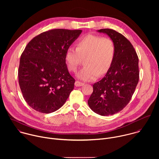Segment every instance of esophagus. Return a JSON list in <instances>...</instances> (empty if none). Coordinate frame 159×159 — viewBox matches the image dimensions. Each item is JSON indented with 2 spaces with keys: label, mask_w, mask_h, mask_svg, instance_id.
<instances>
[{
  "label": "esophagus",
  "mask_w": 159,
  "mask_h": 159,
  "mask_svg": "<svg viewBox=\"0 0 159 159\" xmlns=\"http://www.w3.org/2000/svg\"><path fill=\"white\" fill-rule=\"evenodd\" d=\"M75 85L76 87H80V86H82L84 85V83L81 82H79L78 80H77L75 82Z\"/></svg>",
  "instance_id": "esophagus-1"
}]
</instances>
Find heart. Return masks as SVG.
<instances>
[{"label":"heart","instance_id":"obj_1","mask_svg":"<svg viewBox=\"0 0 159 159\" xmlns=\"http://www.w3.org/2000/svg\"><path fill=\"white\" fill-rule=\"evenodd\" d=\"M115 55L116 45L112 39L89 34L77 41L76 48H67L65 61L68 69L76 73L82 58H85V66L78 73L77 77L84 81H91L109 70Z\"/></svg>","mask_w":159,"mask_h":159}]
</instances>
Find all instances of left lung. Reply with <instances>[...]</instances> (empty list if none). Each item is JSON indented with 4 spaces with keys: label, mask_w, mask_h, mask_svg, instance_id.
<instances>
[{
    "label": "left lung",
    "mask_w": 159,
    "mask_h": 159,
    "mask_svg": "<svg viewBox=\"0 0 159 159\" xmlns=\"http://www.w3.org/2000/svg\"><path fill=\"white\" fill-rule=\"evenodd\" d=\"M116 45L115 60L100 81L93 84L88 105L101 116L115 115L129 103L139 80V57L130 41L111 29H101Z\"/></svg>",
    "instance_id": "8db88e82"
}]
</instances>
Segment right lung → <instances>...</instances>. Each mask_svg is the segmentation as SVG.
<instances>
[{
  "label": "right lung",
  "instance_id": "1",
  "mask_svg": "<svg viewBox=\"0 0 159 159\" xmlns=\"http://www.w3.org/2000/svg\"><path fill=\"white\" fill-rule=\"evenodd\" d=\"M82 30L54 29L33 38L20 58L19 84L33 109L51 113L60 109L74 88L65 54Z\"/></svg>",
  "mask_w": 159,
  "mask_h": 159
}]
</instances>
